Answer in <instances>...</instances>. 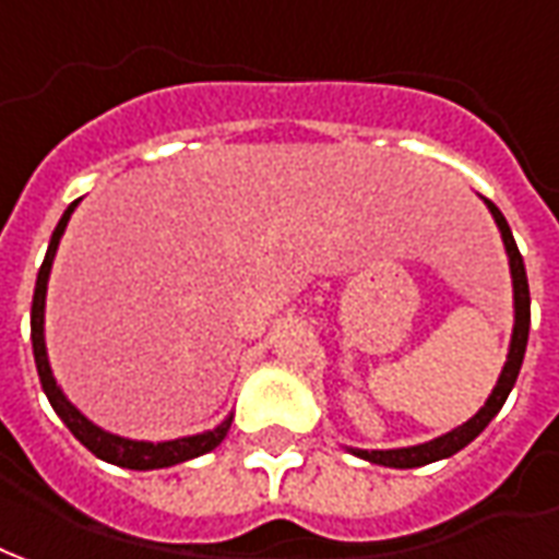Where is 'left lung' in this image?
<instances>
[{
    "label": "left lung",
    "mask_w": 559,
    "mask_h": 559,
    "mask_svg": "<svg viewBox=\"0 0 559 559\" xmlns=\"http://www.w3.org/2000/svg\"><path fill=\"white\" fill-rule=\"evenodd\" d=\"M486 206L495 216L500 227V237H503V246H507V258H510V272H512V299H515V325H512V341L510 353H507V364L500 370V379L495 384V391L486 400V406L479 408L477 415L465 420L462 427H456L448 436H438L427 444H415V448H396V450H353L355 456L367 459L373 465H384V468H420V465H429V462H438V459H448L453 453H459L462 448H468L471 441L489 427V420L500 412V406L507 403L512 384L519 379V370H522L524 349H527V332H531V287H527V272H524L522 251L512 239V230L507 225V218L500 213L498 206L491 204L486 198Z\"/></svg>",
    "instance_id": "obj_1"
}]
</instances>
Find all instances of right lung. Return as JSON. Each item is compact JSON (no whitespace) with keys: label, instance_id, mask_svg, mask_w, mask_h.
I'll return each instance as SVG.
<instances>
[{"label":"right lung","instance_id":"1","mask_svg":"<svg viewBox=\"0 0 559 559\" xmlns=\"http://www.w3.org/2000/svg\"><path fill=\"white\" fill-rule=\"evenodd\" d=\"M80 201L64 210V216L59 218V225L52 230V239H49L47 258L40 263V272H37V284H35V299H32V353H35L37 364V376H40V384H44V394H47L49 406L56 408V415L64 420V427L80 438L82 444L94 453L103 462H111V465H121V468L130 471H153V468H171V465H180L186 459H195L210 453L213 448H218L225 441L227 429H230V420L234 417H225L216 429H206L201 436H186L175 438V441H132V438L111 436L106 429L94 427L88 417L82 415L80 408L70 403L68 396L61 394L59 382L56 376L49 370V358H47V343H44V305H47V281H49V269H52V258L59 251V239L64 234V227L70 222V213L76 210Z\"/></svg>","mask_w":559,"mask_h":559}]
</instances>
